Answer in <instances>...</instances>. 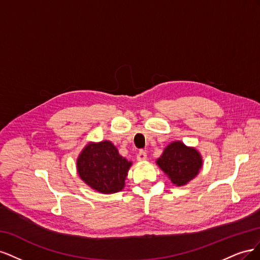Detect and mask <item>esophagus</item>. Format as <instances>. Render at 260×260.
<instances>
[{"label": "esophagus", "instance_id": "esophagus-1", "mask_svg": "<svg viewBox=\"0 0 260 260\" xmlns=\"http://www.w3.org/2000/svg\"><path fill=\"white\" fill-rule=\"evenodd\" d=\"M137 159L138 161H144L147 159V155H146V152L145 151H140L137 155Z\"/></svg>", "mask_w": 260, "mask_h": 260}]
</instances>
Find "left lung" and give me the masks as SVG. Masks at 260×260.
Returning <instances> with one entry per match:
<instances>
[{
    "label": "left lung",
    "instance_id": "1",
    "mask_svg": "<svg viewBox=\"0 0 260 260\" xmlns=\"http://www.w3.org/2000/svg\"><path fill=\"white\" fill-rule=\"evenodd\" d=\"M156 164L172 183L181 186L198 176L203 166V159L198 149L188 147L180 141H175L164 149Z\"/></svg>",
    "mask_w": 260,
    "mask_h": 260
}]
</instances>
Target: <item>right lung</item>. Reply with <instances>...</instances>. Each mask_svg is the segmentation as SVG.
Listing matches in <instances>:
<instances>
[{"mask_svg": "<svg viewBox=\"0 0 260 260\" xmlns=\"http://www.w3.org/2000/svg\"><path fill=\"white\" fill-rule=\"evenodd\" d=\"M132 162L109 141L89 143L77 159L78 175L93 190L104 194L121 191Z\"/></svg>", "mask_w": 260, "mask_h": 260, "instance_id": "1", "label": "right lung"}]
</instances>
